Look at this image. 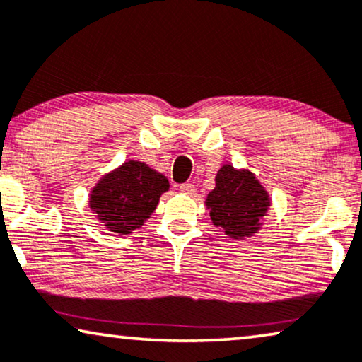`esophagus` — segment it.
Listing matches in <instances>:
<instances>
[{
    "instance_id": "34e87169",
    "label": "esophagus",
    "mask_w": 362,
    "mask_h": 362,
    "mask_svg": "<svg viewBox=\"0 0 362 362\" xmlns=\"http://www.w3.org/2000/svg\"><path fill=\"white\" fill-rule=\"evenodd\" d=\"M179 190L182 193H187V195H190V193L195 192V187H193V183H182L179 187Z\"/></svg>"
}]
</instances>
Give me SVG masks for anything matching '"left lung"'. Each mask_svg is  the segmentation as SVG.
Returning <instances> with one entry per match:
<instances>
[{"mask_svg":"<svg viewBox=\"0 0 362 362\" xmlns=\"http://www.w3.org/2000/svg\"><path fill=\"white\" fill-rule=\"evenodd\" d=\"M205 205L213 225L230 238L244 239L261 230L271 198L251 170L225 164L216 172L215 188L208 193Z\"/></svg>","mask_w":362,"mask_h":362,"instance_id":"8db88e82","label":"left lung"}]
</instances>
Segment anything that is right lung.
Here are the masks:
<instances>
[{"label": "right lung", "instance_id": "obj_1", "mask_svg": "<svg viewBox=\"0 0 362 362\" xmlns=\"http://www.w3.org/2000/svg\"><path fill=\"white\" fill-rule=\"evenodd\" d=\"M169 180L139 160H126L105 174L90 192V210L108 231L129 234L154 213Z\"/></svg>", "mask_w": 362, "mask_h": 362}]
</instances>
